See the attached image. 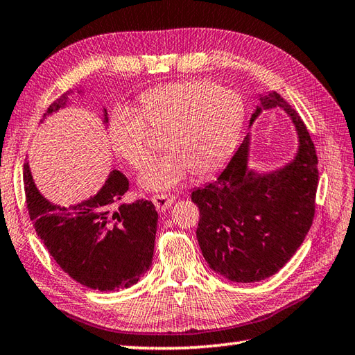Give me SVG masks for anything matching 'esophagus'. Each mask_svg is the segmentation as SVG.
I'll return each instance as SVG.
<instances>
[{"instance_id":"34e87169","label":"esophagus","mask_w":355,"mask_h":355,"mask_svg":"<svg viewBox=\"0 0 355 355\" xmlns=\"http://www.w3.org/2000/svg\"><path fill=\"white\" fill-rule=\"evenodd\" d=\"M152 201L158 211H166L172 206L173 201H175V196H168V193H157V196L152 197Z\"/></svg>"}]
</instances>
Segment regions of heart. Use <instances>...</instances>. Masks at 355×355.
Here are the masks:
<instances>
[{"mask_svg":"<svg viewBox=\"0 0 355 355\" xmlns=\"http://www.w3.org/2000/svg\"><path fill=\"white\" fill-rule=\"evenodd\" d=\"M245 109L234 90L207 80L164 83L138 98V114L116 109L110 116L109 141L115 155L141 168L150 155L149 129L166 130L168 154L152 159L140 182L148 189H171L191 172L211 175L237 144Z\"/></svg>","mask_w":355,"mask_h":355,"instance_id":"1","label":"heart"}]
</instances>
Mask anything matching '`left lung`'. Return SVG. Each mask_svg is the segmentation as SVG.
<instances>
[{"label": "left lung", "instance_id": "1", "mask_svg": "<svg viewBox=\"0 0 355 355\" xmlns=\"http://www.w3.org/2000/svg\"><path fill=\"white\" fill-rule=\"evenodd\" d=\"M261 104L280 106L293 118L300 138L294 162L270 175H255L246 166V137L218 178L191 196L200 209L197 239L207 265L240 283L279 272L300 248L315 214L318 159L306 124L279 94L265 95Z\"/></svg>", "mask_w": 355, "mask_h": 355}]
</instances>
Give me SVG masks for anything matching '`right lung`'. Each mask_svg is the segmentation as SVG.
<instances>
[{
    "instance_id": "obj_1",
    "label": "right lung",
    "mask_w": 355,
    "mask_h": 355,
    "mask_svg": "<svg viewBox=\"0 0 355 355\" xmlns=\"http://www.w3.org/2000/svg\"><path fill=\"white\" fill-rule=\"evenodd\" d=\"M69 94L55 100L43 118L64 106ZM128 191V177L112 171L96 196L61 207L41 196L24 163L26 206L35 231L57 265L90 289L129 288L152 265L158 214L149 200L124 203Z\"/></svg>"
}]
</instances>
